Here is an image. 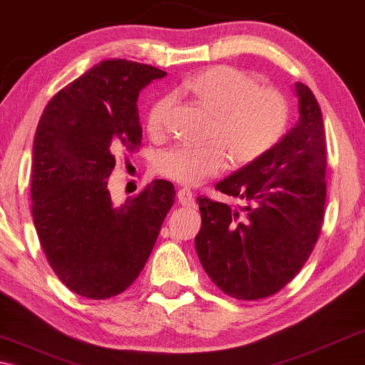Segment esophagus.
<instances>
[{
    "label": "esophagus",
    "mask_w": 365,
    "mask_h": 365,
    "mask_svg": "<svg viewBox=\"0 0 365 365\" xmlns=\"http://www.w3.org/2000/svg\"><path fill=\"white\" fill-rule=\"evenodd\" d=\"M178 201L186 207H192L194 206V196L189 189H179L178 191Z\"/></svg>",
    "instance_id": "esophagus-1"
}]
</instances>
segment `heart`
I'll return each mask as SVG.
<instances>
[{
    "label": "heart",
    "mask_w": 365,
    "mask_h": 365,
    "mask_svg": "<svg viewBox=\"0 0 365 365\" xmlns=\"http://www.w3.org/2000/svg\"><path fill=\"white\" fill-rule=\"evenodd\" d=\"M178 93L187 94L214 114L209 144L176 146L158 159V171L174 182L196 186L226 168V154L234 166L257 161L276 146L289 118L287 99L276 88L257 86L249 74L231 66H212L184 79ZM171 98L163 96L148 111L149 133L164 129Z\"/></svg>",
    "instance_id": "b5f03b06"
}]
</instances>
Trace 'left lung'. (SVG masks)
Instances as JSON below:
<instances>
[{"label": "left lung", "mask_w": 365, "mask_h": 365, "mask_svg": "<svg viewBox=\"0 0 365 365\" xmlns=\"http://www.w3.org/2000/svg\"><path fill=\"white\" fill-rule=\"evenodd\" d=\"M299 121L276 146L216 184L247 206L197 197L194 246L211 281L227 296L256 301L291 282L311 256L326 204V134L321 106L296 83Z\"/></svg>", "instance_id": "obj_1"}]
</instances>
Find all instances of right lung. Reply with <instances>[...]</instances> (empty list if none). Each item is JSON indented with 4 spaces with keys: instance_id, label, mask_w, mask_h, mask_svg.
<instances>
[{
    "instance_id": "1",
    "label": "right lung",
    "mask_w": 365,
    "mask_h": 365,
    "mask_svg": "<svg viewBox=\"0 0 365 365\" xmlns=\"http://www.w3.org/2000/svg\"><path fill=\"white\" fill-rule=\"evenodd\" d=\"M161 69L106 59L56 93L33 143V221L49 266L64 286L88 299L118 296L143 271L174 186L156 179L114 206L108 178L124 149L139 148L138 96Z\"/></svg>"
}]
</instances>
